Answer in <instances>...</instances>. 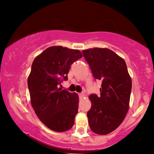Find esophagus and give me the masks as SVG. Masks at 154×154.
Wrapping results in <instances>:
<instances>
[{
    "mask_svg": "<svg viewBox=\"0 0 154 154\" xmlns=\"http://www.w3.org/2000/svg\"><path fill=\"white\" fill-rule=\"evenodd\" d=\"M84 95H85V94L83 93H79V96L80 97V98H82V97H84Z\"/></svg>",
    "mask_w": 154,
    "mask_h": 154,
    "instance_id": "esophagus-1",
    "label": "esophagus"
}]
</instances>
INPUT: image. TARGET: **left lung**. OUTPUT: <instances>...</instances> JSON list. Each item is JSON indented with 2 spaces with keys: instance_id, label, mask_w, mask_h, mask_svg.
<instances>
[{
  "instance_id": "obj_1",
  "label": "left lung",
  "mask_w": 154,
  "mask_h": 154,
  "mask_svg": "<svg viewBox=\"0 0 154 154\" xmlns=\"http://www.w3.org/2000/svg\"><path fill=\"white\" fill-rule=\"evenodd\" d=\"M93 77L102 81L100 94L89 96L92 106L88 111L91 130L106 135L121 125L129 109L132 80L125 60L108 48L82 51Z\"/></svg>"
}]
</instances>
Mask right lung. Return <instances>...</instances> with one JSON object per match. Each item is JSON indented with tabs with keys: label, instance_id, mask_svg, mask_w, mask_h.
<instances>
[{
	"label": "right lung",
	"instance_id": "add662e5",
	"mask_svg": "<svg viewBox=\"0 0 154 154\" xmlns=\"http://www.w3.org/2000/svg\"><path fill=\"white\" fill-rule=\"evenodd\" d=\"M82 57L78 50L52 46L33 61L27 79L32 106L40 121L51 130L64 132L75 124L78 95L59 88V85L67 80L72 63Z\"/></svg>",
	"mask_w": 154,
	"mask_h": 154
}]
</instances>
